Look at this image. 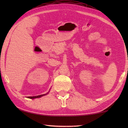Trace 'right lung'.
<instances>
[{
  "mask_svg": "<svg viewBox=\"0 0 128 128\" xmlns=\"http://www.w3.org/2000/svg\"><path fill=\"white\" fill-rule=\"evenodd\" d=\"M49 92H50V91H49ZM49 92H47V93L46 94H40V95H38V96H36L28 97V98H30V99H34V98H40V97H42V96H45V95H47V94H48V93H49Z\"/></svg>",
  "mask_w": 128,
  "mask_h": 128,
  "instance_id": "add662e5",
  "label": "right lung"
}]
</instances>
